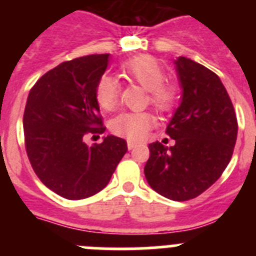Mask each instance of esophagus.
<instances>
[{
  "label": "esophagus",
  "mask_w": 256,
  "mask_h": 256,
  "mask_svg": "<svg viewBox=\"0 0 256 256\" xmlns=\"http://www.w3.org/2000/svg\"><path fill=\"white\" fill-rule=\"evenodd\" d=\"M137 146H138V144H137V142L128 141V148H130V150H133V148H136Z\"/></svg>",
  "instance_id": "obj_1"
}]
</instances>
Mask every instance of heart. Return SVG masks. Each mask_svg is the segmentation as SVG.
Wrapping results in <instances>:
<instances>
[{
  "instance_id": "obj_1",
  "label": "heart",
  "mask_w": 256,
  "mask_h": 256,
  "mask_svg": "<svg viewBox=\"0 0 256 256\" xmlns=\"http://www.w3.org/2000/svg\"><path fill=\"white\" fill-rule=\"evenodd\" d=\"M120 72L130 82L148 90V102L159 112H169L174 108L178 92L172 84H165V72L159 61L148 55H140L124 61ZM119 83L112 76L104 74L96 86V100L102 110L110 112L116 106ZM152 115L148 112H123L112 123L115 134L130 141H141L152 128Z\"/></svg>"
}]
</instances>
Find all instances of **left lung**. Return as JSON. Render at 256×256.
Returning <instances> with one entry per match:
<instances>
[{
    "mask_svg": "<svg viewBox=\"0 0 256 256\" xmlns=\"http://www.w3.org/2000/svg\"><path fill=\"white\" fill-rule=\"evenodd\" d=\"M174 69L182 96L166 133L176 144H148L144 172L154 191L186 201L201 195L227 168L238 126L232 101L216 73L183 56L174 60Z\"/></svg>",
    "mask_w": 256,
    "mask_h": 256,
    "instance_id": "left-lung-1",
    "label": "left lung"
}]
</instances>
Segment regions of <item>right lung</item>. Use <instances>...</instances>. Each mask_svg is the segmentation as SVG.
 <instances>
[{"instance_id":"obj_1","label":"right lung","mask_w":256,"mask_h":256,"mask_svg":"<svg viewBox=\"0 0 256 256\" xmlns=\"http://www.w3.org/2000/svg\"><path fill=\"white\" fill-rule=\"evenodd\" d=\"M110 54L65 61L40 76L30 90L22 118L32 168L47 188L68 200L96 195L110 182L126 152V141L104 137L88 146V133L105 126L96 100V86Z\"/></svg>"}]
</instances>
